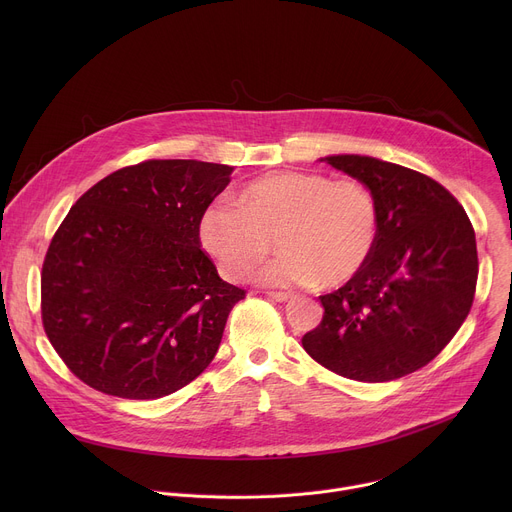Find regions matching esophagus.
Wrapping results in <instances>:
<instances>
[{"instance_id": "1", "label": "esophagus", "mask_w": 512, "mask_h": 512, "mask_svg": "<svg viewBox=\"0 0 512 512\" xmlns=\"http://www.w3.org/2000/svg\"><path fill=\"white\" fill-rule=\"evenodd\" d=\"M271 300H275V302H287V300H291L294 296L289 294V291H269L267 294Z\"/></svg>"}]
</instances>
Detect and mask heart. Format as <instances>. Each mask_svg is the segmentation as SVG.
I'll list each match as a JSON object with an SVG mask.
<instances>
[{"label":"heart","instance_id":"1","mask_svg":"<svg viewBox=\"0 0 512 512\" xmlns=\"http://www.w3.org/2000/svg\"><path fill=\"white\" fill-rule=\"evenodd\" d=\"M379 233L377 202L356 180L275 172L237 196L214 200L200 216L202 247L231 281H241L271 251L279 257L257 279L267 285L338 287L369 261Z\"/></svg>","mask_w":512,"mask_h":512}]
</instances>
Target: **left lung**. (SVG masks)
I'll return each instance as SVG.
<instances>
[{
	"label": "left lung",
	"instance_id": "1",
	"mask_svg": "<svg viewBox=\"0 0 512 512\" xmlns=\"http://www.w3.org/2000/svg\"><path fill=\"white\" fill-rule=\"evenodd\" d=\"M320 162L371 190L379 233L364 267L320 296L324 318L302 344L340 377L401 379L440 354L472 308L478 279L472 223L460 202L425 174L358 154Z\"/></svg>",
	"mask_w": 512,
	"mask_h": 512
}]
</instances>
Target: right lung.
I'll return each instance as SVG.
<instances>
[{"mask_svg": "<svg viewBox=\"0 0 512 512\" xmlns=\"http://www.w3.org/2000/svg\"><path fill=\"white\" fill-rule=\"evenodd\" d=\"M233 168L148 160L70 208L42 265V324L66 367L121 399H160L214 358L245 291L200 249L202 212Z\"/></svg>", "mask_w": 512, "mask_h": 512, "instance_id": "1", "label": "right lung"}]
</instances>
